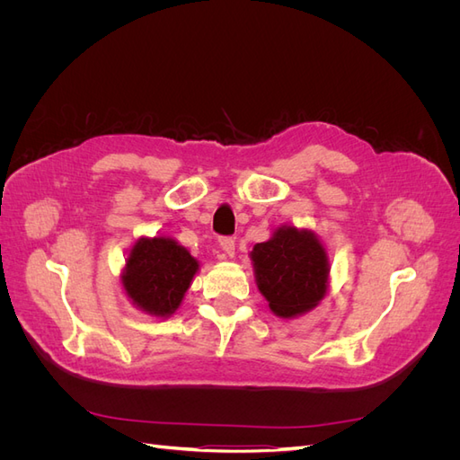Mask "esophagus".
<instances>
[{
  "instance_id": "34e87169",
  "label": "esophagus",
  "mask_w": 460,
  "mask_h": 460,
  "mask_svg": "<svg viewBox=\"0 0 460 460\" xmlns=\"http://www.w3.org/2000/svg\"><path fill=\"white\" fill-rule=\"evenodd\" d=\"M220 247H222V252H225L228 257H234V253H235V240L234 238H220Z\"/></svg>"
}]
</instances>
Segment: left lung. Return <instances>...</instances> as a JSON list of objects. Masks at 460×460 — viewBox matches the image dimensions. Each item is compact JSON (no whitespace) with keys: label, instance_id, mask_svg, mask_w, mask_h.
Instances as JSON below:
<instances>
[{"label":"left lung","instance_id":"8db88e82","mask_svg":"<svg viewBox=\"0 0 460 460\" xmlns=\"http://www.w3.org/2000/svg\"><path fill=\"white\" fill-rule=\"evenodd\" d=\"M249 257L257 288L276 316L305 314L328 294V253L311 230L276 228L272 238L257 243Z\"/></svg>","mask_w":460,"mask_h":460}]
</instances>
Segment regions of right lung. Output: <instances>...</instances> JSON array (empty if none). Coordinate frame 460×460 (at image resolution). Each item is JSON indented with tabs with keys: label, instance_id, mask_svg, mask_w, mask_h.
Listing matches in <instances>:
<instances>
[{
	"label": "right lung",
	"instance_id": "1",
	"mask_svg": "<svg viewBox=\"0 0 460 460\" xmlns=\"http://www.w3.org/2000/svg\"><path fill=\"white\" fill-rule=\"evenodd\" d=\"M199 270L186 247L166 235L137 240L124 264L120 282L136 309L166 318L182 303Z\"/></svg>",
	"mask_w": 460,
	"mask_h": 460
}]
</instances>
